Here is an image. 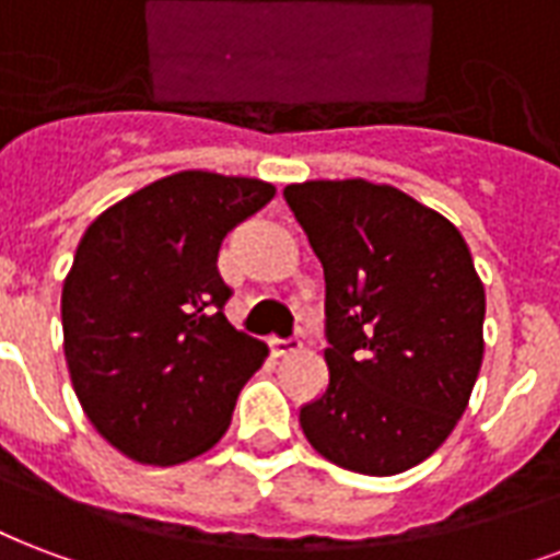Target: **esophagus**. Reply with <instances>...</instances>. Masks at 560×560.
Masks as SVG:
<instances>
[{
  "instance_id": "1",
  "label": "esophagus",
  "mask_w": 560,
  "mask_h": 560,
  "mask_svg": "<svg viewBox=\"0 0 560 560\" xmlns=\"http://www.w3.org/2000/svg\"><path fill=\"white\" fill-rule=\"evenodd\" d=\"M268 348H271V354L275 357H289L301 351V342H298V339H277V336H271V339H268Z\"/></svg>"
}]
</instances>
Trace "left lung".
I'll use <instances>...</instances> for the list:
<instances>
[{"mask_svg": "<svg viewBox=\"0 0 560 560\" xmlns=\"http://www.w3.org/2000/svg\"><path fill=\"white\" fill-rule=\"evenodd\" d=\"M325 268L330 384L301 410L315 452L360 475L422 464L455 431L485 360V283L448 218L395 185L283 188Z\"/></svg>", "mask_w": 560, "mask_h": 560, "instance_id": "1", "label": "left lung"}]
</instances>
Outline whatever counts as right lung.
I'll use <instances>...</instances> for the list:
<instances>
[{"instance_id":"obj_1","label":"right lung","mask_w":560,"mask_h":560,"mask_svg":"<svg viewBox=\"0 0 560 560\" xmlns=\"http://www.w3.org/2000/svg\"><path fill=\"white\" fill-rule=\"evenodd\" d=\"M277 188L179 171L94 218L61 289L75 398L105 443L150 466L185 464L226 434L268 345L235 330L218 250Z\"/></svg>"}]
</instances>
